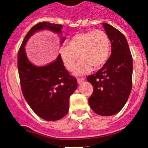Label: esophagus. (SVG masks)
Here are the masks:
<instances>
[{
  "label": "esophagus",
  "mask_w": 148,
  "mask_h": 148,
  "mask_svg": "<svg viewBox=\"0 0 148 148\" xmlns=\"http://www.w3.org/2000/svg\"><path fill=\"white\" fill-rule=\"evenodd\" d=\"M77 82H78V84H81L82 83L84 82V79H77Z\"/></svg>",
  "instance_id": "obj_1"
}]
</instances>
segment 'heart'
<instances>
[{
	"label": "heart",
	"instance_id": "heart-1",
	"mask_svg": "<svg viewBox=\"0 0 148 148\" xmlns=\"http://www.w3.org/2000/svg\"><path fill=\"white\" fill-rule=\"evenodd\" d=\"M111 42L108 36L102 30L89 31L74 35L67 42V46L59 51L60 60L66 69L73 71L79 59L75 75L77 76L89 73L92 66L98 69L103 66L110 55Z\"/></svg>",
	"mask_w": 148,
	"mask_h": 148
}]
</instances>
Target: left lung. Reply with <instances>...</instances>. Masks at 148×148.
Here are the masks:
<instances>
[{
	"mask_svg": "<svg viewBox=\"0 0 148 148\" xmlns=\"http://www.w3.org/2000/svg\"><path fill=\"white\" fill-rule=\"evenodd\" d=\"M103 26L112 43V53L103 68L87 78L93 88L88 103L97 114L111 116L123 108L130 94L132 58L124 35L108 24Z\"/></svg>",
	"mask_w": 148,
	"mask_h": 148,
	"instance_id": "obj_1",
	"label": "left lung"
}]
</instances>
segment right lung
I'll list each match as a JSON object with an SVG mask.
<instances>
[{"instance_id": "obj_1", "label": "right lung", "mask_w": 148, "mask_h": 148, "mask_svg": "<svg viewBox=\"0 0 148 148\" xmlns=\"http://www.w3.org/2000/svg\"><path fill=\"white\" fill-rule=\"evenodd\" d=\"M62 27L47 21L34 25L25 36L18 55V69L25 100L39 117L49 121L60 120L67 114L69 97L78 87L77 80L65 69L60 55L47 65L36 66L29 60L25 47L35 33L43 30L60 36L62 45L66 40L61 36Z\"/></svg>"}]
</instances>
